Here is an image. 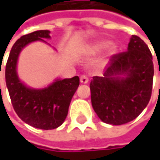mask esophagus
<instances>
[{
  "instance_id": "esophagus-1",
  "label": "esophagus",
  "mask_w": 160,
  "mask_h": 160,
  "mask_svg": "<svg viewBox=\"0 0 160 160\" xmlns=\"http://www.w3.org/2000/svg\"><path fill=\"white\" fill-rule=\"evenodd\" d=\"M80 83H82V84H86V83H88V81H89V78L87 77V76H85V75H82V76H80Z\"/></svg>"
}]
</instances>
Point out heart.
<instances>
[{
    "instance_id": "heart-1",
    "label": "heart",
    "mask_w": 160,
    "mask_h": 160,
    "mask_svg": "<svg viewBox=\"0 0 160 160\" xmlns=\"http://www.w3.org/2000/svg\"><path fill=\"white\" fill-rule=\"evenodd\" d=\"M107 48V54L108 56H112L118 52V45L115 42H110L108 44V42L106 40H101L93 42L87 48V52L90 54H95Z\"/></svg>"
}]
</instances>
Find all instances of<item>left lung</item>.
I'll return each instance as SVG.
<instances>
[{"label":"left lung","instance_id":"1","mask_svg":"<svg viewBox=\"0 0 160 160\" xmlns=\"http://www.w3.org/2000/svg\"><path fill=\"white\" fill-rule=\"evenodd\" d=\"M152 54L144 41L132 35L128 51L112 55L103 77L90 83L93 110L108 124L136 118L149 103L154 76Z\"/></svg>","mask_w":160,"mask_h":160}]
</instances>
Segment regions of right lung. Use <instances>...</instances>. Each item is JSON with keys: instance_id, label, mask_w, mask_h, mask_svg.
I'll list each match as a JSON object with an SVG mask.
<instances>
[{"instance_id": "right-lung-1", "label": "right lung", "mask_w": 160, "mask_h": 160, "mask_svg": "<svg viewBox=\"0 0 160 160\" xmlns=\"http://www.w3.org/2000/svg\"><path fill=\"white\" fill-rule=\"evenodd\" d=\"M49 33V30H37L18 39L11 49L5 67L6 86L17 116L27 124L42 130H52L62 125L80 85L78 76L55 80L48 87L38 90L27 87L19 80L16 63L20 52L32 42H45L42 39H50Z\"/></svg>"}]
</instances>
